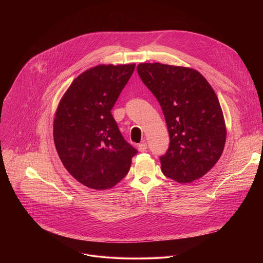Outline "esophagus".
<instances>
[{
    "mask_svg": "<svg viewBox=\"0 0 263 263\" xmlns=\"http://www.w3.org/2000/svg\"><path fill=\"white\" fill-rule=\"evenodd\" d=\"M146 148H147L146 142H142V143L138 144V151L139 152H144V151H146Z\"/></svg>",
    "mask_w": 263,
    "mask_h": 263,
    "instance_id": "obj_1",
    "label": "esophagus"
}]
</instances>
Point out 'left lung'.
Returning <instances> with one entry per match:
<instances>
[{"instance_id":"1","label":"left lung","mask_w":263,"mask_h":263,"mask_svg":"<svg viewBox=\"0 0 263 263\" xmlns=\"http://www.w3.org/2000/svg\"><path fill=\"white\" fill-rule=\"evenodd\" d=\"M137 72L163 111L170 146L160 157L164 176L191 183L218 161L226 142V125L218 99L208 81L190 67L140 63Z\"/></svg>"}]
</instances>
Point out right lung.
Returning a JSON list of instances; mask_svg holds the SVG:
<instances>
[{
    "instance_id": "1",
    "label": "right lung",
    "mask_w": 263,
    "mask_h": 263,
    "mask_svg": "<svg viewBox=\"0 0 263 263\" xmlns=\"http://www.w3.org/2000/svg\"><path fill=\"white\" fill-rule=\"evenodd\" d=\"M135 64H101L74 79L54 119V142L67 172L97 191L109 190L129 172L137 149L128 143L111 115Z\"/></svg>"
}]
</instances>
